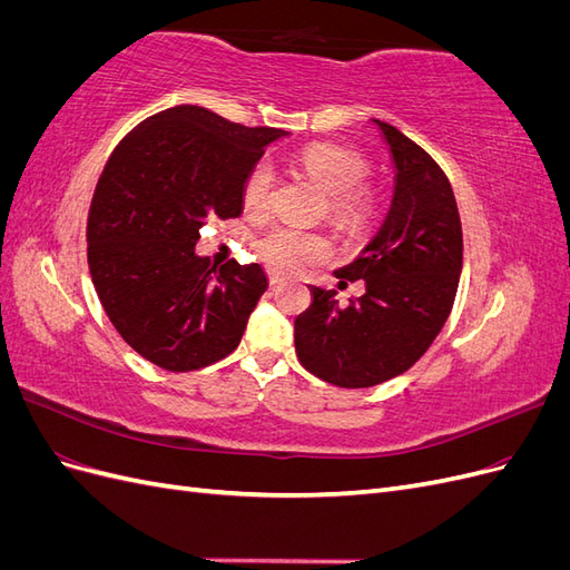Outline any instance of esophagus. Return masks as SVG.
<instances>
[{
    "label": "esophagus",
    "instance_id": "1",
    "mask_svg": "<svg viewBox=\"0 0 570 570\" xmlns=\"http://www.w3.org/2000/svg\"><path fill=\"white\" fill-rule=\"evenodd\" d=\"M281 281H283V278H281V275H278V273H273V271L268 273V283H271L273 287H275V285H281Z\"/></svg>",
    "mask_w": 570,
    "mask_h": 570
}]
</instances>
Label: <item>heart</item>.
<instances>
[{"mask_svg":"<svg viewBox=\"0 0 570 570\" xmlns=\"http://www.w3.org/2000/svg\"><path fill=\"white\" fill-rule=\"evenodd\" d=\"M304 170L323 185L331 195V220L344 233L364 230L375 209L377 195L364 178L371 174V164L356 149L314 142L299 151ZM275 170L268 159H258L243 180V209L249 216L264 214L273 199ZM256 254L262 262L278 273H295L302 266L321 262L327 254V243L312 233L295 226H278L256 239Z\"/></svg>","mask_w":570,"mask_h":570,"instance_id":"b5f03b06","label":"heart"}]
</instances>
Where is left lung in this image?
<instances>
[{
	"mask_svg": "<svg viewBox=\"0 0 570 570\" xmlns=\"http://www.w3.org/2000/svg\"><path fill=\"white\" fill-rule=\"evenodd\" d=\"M394 161V197L381 230L340 285L366 292L340 304L333 289L308 287L314 302L295 318L302 366L337 387H373L409 371L450 316L463 264V235L450 178L430 154L383 120Z\"/></svg>",
	"mask_w": 570,
	"mask_h": 570,
	"instance_id": "obj_1",
	"label": "left lung"
}]
</instances>
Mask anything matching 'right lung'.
<instances>
[{
  "label": "right lung",
  "instance_id": "1",
  "mask_svg": "<svg viewBox=\"0 0 570 570\" xmlns=\"http://www.w3.org/2000/svg\"><path fill=\"white\" fill-rule=\"evenodd\" d=\"M281 128L204 107L149 116L116 145L88 214V264L118 335L154 366L185 373L228 356L268 281L258 264L212 266L206 218L243 214V180Z\"/></svg>",
  "mask_w": 570,
  "mask_h": 570
}]
</instances>
